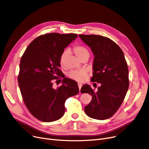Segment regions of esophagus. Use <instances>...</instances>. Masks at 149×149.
Masks as SVG:
<instances>
[{
    "mask_svg": "<svg viewBox=\"0 0 149 149\" xmlns=\"http://www.w3.org/2000/svg\"><path fill=\"white\" fill-rule=\"evenodd\" d=\"M78 86H79V89H80H80H81V88L82 86V84L81 83H78Z\"/></svg>",
    "mask_w": 149,
    "mask_h": 149,
    "instance_id": "esophagus-1",
    "label": "esophagus"
}]
</instances>
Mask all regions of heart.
<instances>
[{
  "label": "heart",
  "instance_id": "obj_1",
  "mask_svg": "<svg viewBox=\"0 0 149 149\" xmlns=\"http://www.w3.org/2000/svg\"><path fill=\"white\" fill-rule=\"evenodd\" d=\"M74 51L77 57L81 59L85 56H89V51L82 46H75L74 48ZM69 50L66 49L61 54L60 58V62L61 66H64L66 61L67 57L69 54ZM69 77L74 80L78 81H83L86 79L87 73L84 70H72L69 74Z\"/></svg>",
  "mask_w": 149,
  "mask_h": 149
}]
</instances>
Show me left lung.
<instances>
[{"instance_id": "1", "label": "left lung", "mask_w": 149, "mask_h": 149, "mask_svg": "<svg viewBox=\"0 0 149 149\" xmlns=\"http://www.w3.org/2000/svg\"><path fill=\"white\" fill-rule=\"evenodd\" d=\"M91 48L94 58L92 82L101 83L95 92L89 84L80 92L92 95L84 112L93 119L103 120L111 117L121 106L129 86V70L123 51L110 38L98 35H79Z\"/></svg>"}]
</instances>
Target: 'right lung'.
<instances>
[{
	"label": "right lung",
	"instance_id": "add662e5",
	"mask_svg": "<svg viewBox=\"0 0 149 149\" xmlns=\"http://www.w3.org/2000/svg\"><path fill=\"white\" fill-rule=\"evenodd\" d=\"M78 37L76 34L49 33L38 37L22 56L18 82L23 101L38 120L52 122L65 113V103L79 92L77 83L63 78L61 86L52 87L61 71L60 58L65 48Z\"/></svg>",
	"mask_w": 149,
	"mask_h": 149
}]
</instances>
